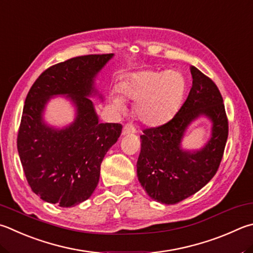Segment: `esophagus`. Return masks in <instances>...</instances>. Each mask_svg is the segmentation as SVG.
Wrapping results in <instances>:
<instances>
[{
    "instance_id": "obj_1",
    "label": "esophagus",
    "mask_w": 253,
    "mask_h": 253,
    "mask_svg": "<svg viewBox=\"0 0 253 253\" xmlns=\"http://www.w3.org/2000/svg\"><path fill=\"white\" fill-rule=\"evenodd\" d=\"M134 132H136L135 128L130 126V125H125L123 127V135H129V134H134Z\"/></svg>"
}]
</instances>
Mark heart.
Segmentation results:
<instances>
[{"label":"heart","mask_w":253,"mask_h":253,"mask_svg":"<svg viewBox=\"0 0 253 253\" xmlns=\"http://www.w3.org/2000/svg\"><path fill=\"white\" fill-rule=\"evenodd\" d=\"M186 79L178 71H141L128 75L109 95L115 111H125V99L136 100L135 113L146 125H159L178 111L186 93Z\"/></svg>","instance_id":"obj_1"}]
</instances>
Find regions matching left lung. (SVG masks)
<instances>
[{"mask_svg": "<svg viewBox=\"0 0 253 253\" xmlns=\"http://www.w3.org/2000/svg\"><path fill=\"white\" fill-rule=\"evenodd\" d=\"M192 86L179 112L168 123L145 129L137 177L151 199L174 205L196 194L217 172L228 139V121L218 87L190 66ZM199 119L211 123V136L197 150L182 146L185 132Z\"/></svg>", "mask_w": 253, "mask_h": 253, "instance_id": "1", "label": "left lung"}]
</instances>
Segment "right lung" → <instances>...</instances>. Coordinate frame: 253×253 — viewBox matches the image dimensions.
I'll use <instances>...</instances> for the list:
<instances>
[{
  "label": "right lung",
  "mask_w": 253,
  "mask_h": 253,
  "mask_svg": "<svg viewBox=\"0 0 253 253\" xmlns=\"http://www.w3.org/2000/svg\"><path fill=\"white\" fill-rule=\"evenodd\" d=\"M113 57L86 55L56 64L40 75L26 96L17 150L27 182L43 201L74 207L97 187L100 164L123 128L99 123L90 99L104 100L96 79ZM59 95L75 108V121L61 127L44 121L50 99Z\"/></svg>",
  "instance_id": "right-lung-1"
}]
</instances>
